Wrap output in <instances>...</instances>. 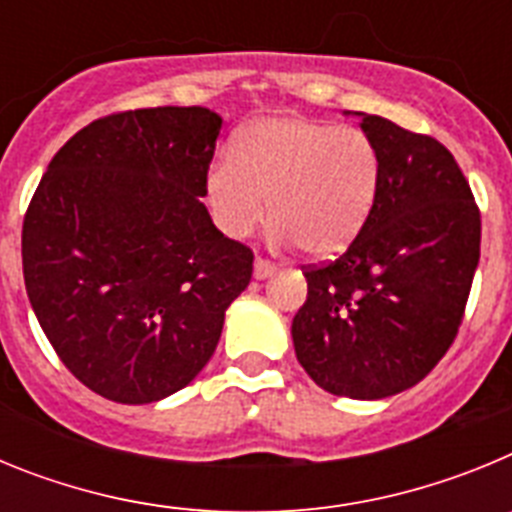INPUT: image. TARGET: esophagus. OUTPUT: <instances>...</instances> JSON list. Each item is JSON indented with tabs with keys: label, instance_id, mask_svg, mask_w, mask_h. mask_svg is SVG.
<instances>
[{
	"label": "esophagus",
	"instance_id": "esophagus-1",
	"mask_svg": "<svg viewBox=\"0 0 512 512\" xmlns=\"http://www.w3.org/2000/svg\"><path fill=\"white\" fill-rule=\"evenodd\" d=\"M274 271H277V264H271L269 259H261V256H259V259L253 261V277H256V279L271 277Z\"/></svg>",
	"mask_w": 512,
	"mask_h": 512
}]
</instances>
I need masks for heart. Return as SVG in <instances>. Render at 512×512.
<instances>
[{
  "label": "heart",
  "instance_id": "1",
  "mask_svg": "<svg viewBox=\"0 0 512 512\" xmlns=\"http://www.w3.org/2000/svg\"><path fill=\"white\" fill-rule=\"evenodd\" d=\"M379 189V153L356 128L310 117H269L238 135L207 176L217 225L243 238L266 217L307 256H333L354 241Z\"/></svg>",
  "mask_w": 512,
  "mask_h": 512
}]
</instances>
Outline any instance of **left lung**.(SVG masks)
Segmentation results:
<instances>
[{"instance_id": "1", "label": "left lung", "mask_w": 512, "mask_h": 512, "mask_svg": "<svg viewBox=\"0 0 512 512\" xmlns=\"http://www.w3.org/2000/svg\"><path fill=\"white\" fill-rule=\"evenodd\" d=\"M379 189L346 251L305 266L292 320L297 361L330 395L379 400L418 384L446 356L479 264L482 220L443 143L364 115Z\"/></svg>"}]
</instances>
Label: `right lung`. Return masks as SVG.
Segmentation results:
<instances>
[{"label": "right lung", "instance_id": "add662e5", "mask_svg": "<svg viewBox=\"0 0 512 512\" xmlns=\"http://www.w3.org/2000/svg\"><path fill=\"white\" fill-rule=\"evenodd\" d=\"M223 120L205 107L112 112L63 143L22 220V274L40 328L89 390L143 405L215 354L253 251L200 197Z\"/></svg>", "mask_w": 512, "mask_h": 512}]
</instances>
